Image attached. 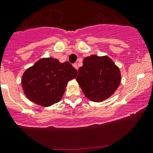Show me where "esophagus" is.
<instances>
[{
  "mask_svg": "<svg viewBox=\"0 0 153 153\" xmlns=\"http://www.w3.org/2000/svg\"><path fill=\"white\" fill-rule=\"evenodd\" d=\"M73 65H74V68H76V69L78 70V65H77L76 63H74Z\"/></svg>",
  "mask_w": 153,
  "mask_h": 153,
  "instance_id": "obj_1",
  "label": "esophagus"
}]
</instances>
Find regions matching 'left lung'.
<instances>
[{"instance_id":"1","label":"left lung","mask_w":153,"mask_h":153,"mask_svg":"<svg viewBox=\"0 0 153 153\" xmlns=\"http://www.w3.org/2000/svg\"><path fill=\"white\" fill-rule=\"evenodd\" d=\"M76 80L88 99L100 102L114 93L121 76L119 68L109 57L93 55L84 59Z\"/></svg>"}]
</instances>
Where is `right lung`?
I'll return each mask as SVG.
<instances>
[{
    "mask_svg": "<svg viewBox=\"0 0 153 153\" xmlns=\"http://www.w3.org/2000/svg\"><path fill=\"white\" fill-rule=\"evenodd\" d=\"M76 75L77 70L68 61L60 63L52 57L43 58L25 72L22 86L31 101L49 106L61 100L67 83Z\"/></svg>",
    "mask_w": 153,
    "mask_h": 153,
    "instance_id": "obj_1",
    "label": "right lung"
}]
</instances>
